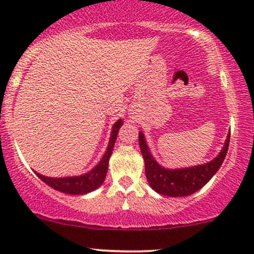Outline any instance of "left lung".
I'll list each match as a JSON object with an SVG mask.
<instances>
[{"instance_id":"8db88e82","label":"left lung","mask_w":254,"mask_h":254,"mask_svg":"<svg viewBox=\"0 0 254 254\" xmlns=\"http://www.w3.org/2000/svg\"><path fill=\"white\" fill-rule=\"evenodd\" d=\"M230 135L231 134L228 133L223 151L211 162L183 170H166L153 159L143 134L140 132L139 145L145 160V172L148 184L158 193L168 196H186L196 192L205 186L220 168L230 146Z\"/></svg>"}]
</instances>
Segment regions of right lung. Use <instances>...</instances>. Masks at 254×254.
I'll list each match as a JSON object with an SVG mask.
<instances>
[{"label":"right lung","mask_w":254,"mask_h":254,"mask_svg":"<svg viewBox=\"0 0 254 254\" xmlns=\"http://www.w3.org/2000/svg\"><path fill=\"white\" fill-rule=\"evenodd\" d=\"M122 126V120H118L113 126L112 135L109 139L108 148L106 151L105 155L102 156L101 161L96 167H94L88 173L80 175V177H70V178H48L45 175H41L36 173L37 177L40 178L43 183L53 187L56 190L67 193V194H86L96 190L103 183L106 174L108 170V161L111 158L113 148H114L115 140H117L119 129Z\"/></svg>","instance_id":"right-lung-1"}]
</instances>
